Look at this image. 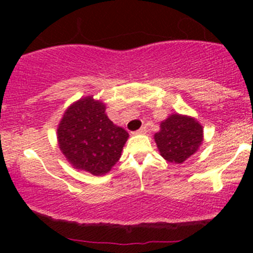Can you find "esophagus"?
Wrapping results in <instances>:
<instances>
[{"label":"esophagus","instance_id":"esophagus-1","mask_svg":"<svg viewBox=\"0 0 253 253\" xmlns=\"http://www.w3.org/2000/svg\"><path fill=\"white\" fill-rule=\"evenodd\" d=\"M145 132H147V127H142V128H139V129H137V131H134L133 132V134H144Z\"/></svg>","mask_w":253,"mask_h":253}]
</instances>
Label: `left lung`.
<instances>
[{
	"label": "left lung",
	"instance_id": "1",
	"mask_svg": "<svg viewBox=\"0 0 253 253\" xmlns=\"http://www.w3.org/2000/svg\"><path fill=\"white\" fill-rule=\"evenodd\" d=\"M160 155L175 164H182L195 154L203 142V127L191 116L174 114L160 124L154 134Z\"/></svg>",
	"mask_w": 253,
	"mask_h": 253
}]
</instances>
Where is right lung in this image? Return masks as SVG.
Masks as SVG:
<instances>
[{"label": "right lung", "mask_w": 253, "mask_h": 253, "mask_svg": "<svg viewBox=\"0 0 253 253\" xmlns=\"http://www.w3.org/2000/svg\"><path fill=\"white\" fill-rule=\"evenodd\" d=\"M105 104L85 96L73 103L61 119L57 141L75 169L105 175L119 162L128 133L105 114Z\"/></svg>", "instance_id": "1"}]
</instances>
